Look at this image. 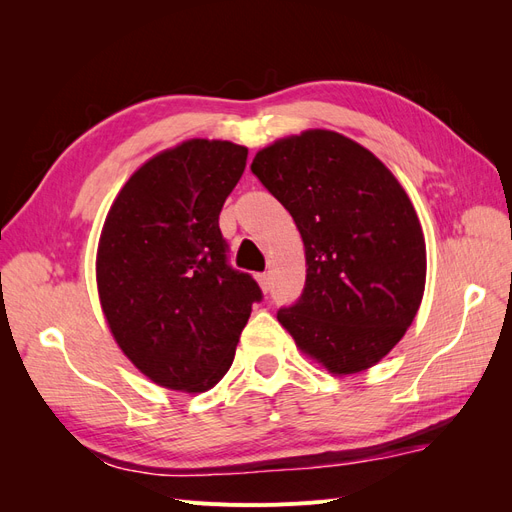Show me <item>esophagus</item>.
I'll return each mask as SVG.
<instances>
[{
	"instance_id": "obj_1",
	"label": "esophagus",
	"mask_w": 512,
	"mask_h": 512,
	"mask_svg": "<svg viewBox=\"0 0 512 512\" xmlns=\"http://www.w3.org/2000/svg\"><path fill=\"white\" fill-rule=\"evenodd\" d=\"M256 282H258V286H260V290H262V292H267V290H269V275H267V273H260V275H256Z\"/></svg>"
}]
</instances>
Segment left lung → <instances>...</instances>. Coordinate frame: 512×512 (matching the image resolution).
<instances>
[{"instance_id": "1", "label": "left lung", "mask_w": 512, "mask_h": 512, "mask_svg": "<svg viewBox=\"0 0 512 512\" xmlns=\"http://www.w3.org/2000/svg\"><path fill=\"white\" fill-rule=\"evenodd\" d=\"M252 170L305 247L303 294L277 320L329 374L374 367L406 335L425 292V235L410 196L374 153L333 130L277 138Z\"/></svg>"}]
</instances>
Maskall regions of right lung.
I'll use <instances>...</instances> for the list:
<instances>
[{
	"label": "right lung",
	"mask_w": 512,
	"mask_h": 512,
	"mask_svg": "<svg viewBox=\"0 0 512 512\" xmlns=\"http://www.w3.org/2000/svg\"><path fill=\"white\" fill-rule=\"evenodd\" d=\"M245 160L243 145L190 138L138 166L106 213L102 312L121 352L164 389H213L260 301L252 277L226 265L218 224Z\"/></svg>",
	"instance_id": "1"
}]
</instances>
